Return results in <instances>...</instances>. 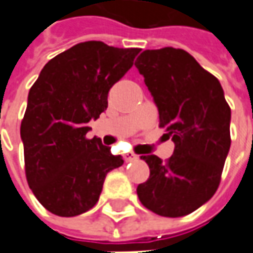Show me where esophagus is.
Returning <instances> with one entry per match:
<instances>
[{"label":"esophagus","instance_id":"esophagus-1","mask_svg":"<svg viewBox=\"0 0 253 253\" xmlns=\"http://www.w3.org/2000/svg\"><path fill=\"white\" fill-rule=\"evenodd\" d=\"M137 159H138V155H135L133 152H128V154L125 155V161L126 162H133V161H137Z\"/></svg>","mask_w":253,"mask_h":253}]
</instances>
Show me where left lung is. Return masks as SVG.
Listing matches in <instances>:
<instances>
[{"mask_svg": "<svg viewBox=\"0 0 253 253\" xmlns=\"http://www.w3.org/2000/svg\"><path fill=\"white\" fill-rule=\"evenodd\" d=\"M135 68L159 111V127L174 142L162 162L142 155L148 180L137 187L141 204L165 217H180L212 198L220 184L231 137V111L220 82L184 49H147Z\"/></svg>", "mask_w": 253, "mask_h": 253, "instance_id": "left-lung-1", "label": "left lung"}]
</instances>
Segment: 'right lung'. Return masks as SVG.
<instances>
[{
    "label": "right lung",
    "mask_w": 253,
    "mask_h": 253,
    "mask_svg": "<svg viewBox=\"0 0 253 253\" xmlns=\"http://www.w3.org/2000/svg\"><path fill=\"white\" fill-rule=\"evenodd\" d=\"M140 48L79 42L42 68L20 125L29 187L47 211L72 217L99 199L105 177L123 165L87 123L108 108V92L133 66Z\"/></svg>",
    "instance_id": "right-lung-1"
}]
</instances>
